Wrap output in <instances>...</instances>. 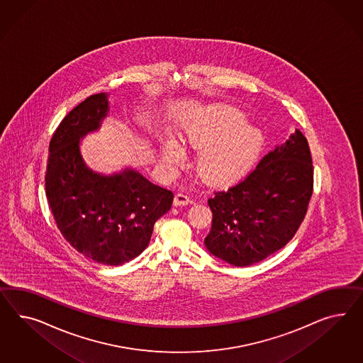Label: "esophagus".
Segmentation results:
<instances>
[{
	"label": "esophagus",
	"instance_id": "1",
	"mask_svg": "<svg viewBox=\"0 0 363 363\" xmlns=\"http://www.w3.org/2000/svg\"><path fill=\"white\" fill-rule=\"evenodd\" d=\"M189 203H191V199L190 196H185L182 193H178L174 196V201H173V205L174 206H186Z\"/></svg>",
	"mask_w": 363,
	"mask_h": 363
}]
</instances>
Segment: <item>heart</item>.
I'll return each mask as SVG.
<instances>
[{"instance_id":"obj_1","label":"heart","mask_w":363,"mask_h":363,"mask_svg":"<svg viewBox=\"0 0 363 363\" xmlns=\"http://www.w3.org/2000/svg\"><path fill=\"white\" fill-rule=\"evenodd\" d=\"M181 138L189 147L202 149L196 165L201 176L211 184H230L245 177L264 147L262 129L248 125L245 113L230 106L199 112L182 128ZM160 155L167 167L185 161L184 147L172 135L161 138Z\"/></svg>"}]
</instances>
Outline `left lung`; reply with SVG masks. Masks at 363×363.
<instances>
[{
	"label": "left lung",
	"mask_w": 363,
	"mask_h": 363,
	"mask_svg": "<svg viewBox=\"0 0 363 363\" xmlns=\"http://www.w3.org/2000/svg\"><path fill=\"white\" fill-rule=\"evenodd\" d=\"M313 193L308 141L296 129L254 172L208 199L207 251L235 267L255 264L283 248L304 220Z\"/></svg>",
	"instance_id": "1"
}]
</instances>
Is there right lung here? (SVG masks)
<instances>
[{
	"label": "right lung",
	"mask_w": 363,
	"mask_h": 363,
	"mask_svg": "<svg viewBox=\"0 0 363 363\" xmlns=\"http://www.w3.org/2000/svg\"><path fill=\"white\" fill-rule=\"evenodd\" d=\"M108 111L107 94L101 92L60 121L50 141L45 182L51 213L69 245L100 264L121 265L147 248L173 193L132 167L101 174L87 167L80 140L98 130Z\"/></svg>",
	"instance_id": "1"
}]
</instances>
